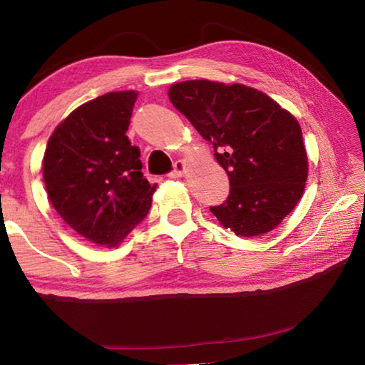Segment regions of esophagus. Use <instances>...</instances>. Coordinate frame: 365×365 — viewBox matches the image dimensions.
<instances>
[{"mask_svg": "<svg viewBox=\"0 0 365 365\" xmlns=\"http://www.w3.org/2000/svg\"><path fill=\"white\" fill-rule=\"evenodd\" d=\"M185 170H187V163H185V160H177V163L174 164V170L170 172L169 177L170 178H180L185 174Z\"/></svg>", "mask_w": 365, "mask_h": 365, "instance_id": "34e87169", "label": "esophagus"}]
</instances>
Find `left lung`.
Wrapping results in <instances>:
<instances>
[{
    "instance_id": "1",
    "label": "left lung",
    "mask_w": 365,
    "mask_h": 365,
    "mask_svg": "<svg viewBox=\"0 0 365 365\" xmlns=\"http://www.w3.org/2000/svg\"><path fill=\"white\" fill-rule=\"evenodd\" d=\"M169 100L209 143L230 180L225 202L211 212L238 237L264 235L298 205L307 154L294 115L262 91L242 83L187 80Z\"/></svg>"
}]
</instances>
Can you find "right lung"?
Instances as JSON below:
<instances>
[{
    "mask_svg": "<svg viewBox=\"0 0 365 365\" xmlns=\"http://www.w3.org/2000/svg\"><path fill=\"white\" fill-rule=\"evenodd\" d=\"M138 93L113 91L78 106L54 128L43 180L56 212L91 243L117 246L146 217L158 185L127 137Z\"/></svg>",
    "mask_w": 365,
    "mask_h": 365,
    "instance_id": "obj_1",
    "label": "right lung"
}]
</instances>
